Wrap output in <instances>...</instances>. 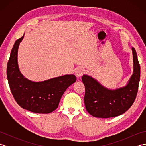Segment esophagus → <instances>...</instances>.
I'll return each mask as SVG.
<instances>
[{
    "instance_id": "obj_1",
    "label": "esophagus",
    "mask_w": 146,
    "mask_h": 146,
    "mask_svg": "<svg viewBox=\"0 0 146 146\" xmlns=\"http://www.w3.org/2000/svg\"><path fill=\"white\" fill-rule=\"evenodd\" d=\"M84 72H85L84 69L81 67H80V68H77V69L76 70L75 75L77 77H80V76H81L83 73H84Z\"/></svg>"
}]
</instances>
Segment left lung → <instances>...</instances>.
<instances>
[{
	"label": "left lung",
	"mask_w": 146,
	"mask_h": 146,
	"mask_svg": "<svg viewBox=\"0 0 146 146\" xmlns=\"http://www.w3.org/2000/svg\"><path fill=\"white\" fill-rule=\"evenodd\" d=\"M132 49L134 71L125 86L115 90L108 89L92 76L83 75L85 108L91 115L104 119L119 116L128 110L134 102L140 80L141 67L135 49L133 47Z\"/></svg>",
	"instance_id": "left-lung-1"
}]
</instances>
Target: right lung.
I'll return each instance as SVG.
<instances>
[{"label":"right lung","instance_id":"right-lung-1","mask_svg":"<svg viewBox=\"0 0 146 146\" xmlns=\"http://www.w3.org/2000/svg\"><path fill=\"white\" fill-rule=\"evenodd\" d=\"M24 36L15 42L7 63V76L12 94L24 109L38 113H51L58 108L62 95L76 78L66 75L38 82L25 78L17 63L19 46Z\"/></svg>","mask_w":146,"mask_h":146}]
</instances>
